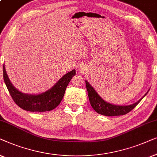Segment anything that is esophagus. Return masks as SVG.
Returning a JSON list of instances; mask_svg holds the SVG:
<instances>
[{"label": "esophagus", "instance_id": "esophagus-1", "mask_svg": "<svg viewBox=\"0 0 157 157\" xmlns=\"http://www.w3.org/2000/svg\"><path fill=\"white\" fill-rule=\"evenodd\" d=\"M82 71H84V70H83L82 68H81V72H82Z\"/></svg>", "mask_w": 157, "mask_h": 157}]
</instances>
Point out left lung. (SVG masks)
<instances>
[{"mask_svg": "<svg viewBox=\"0 0 157 157\" xmlns=\"http://www.w3.org/2000/svg\"><path fill=\"white\" fill-rule=\"evenodd\" d=\"M85 84L86 88H87V90L88 97H89V100L92 107L98 113L105 116H120L129 113L140 102V101L147 94H146L142 99H140V100L136 101V103L133 104V105L128 106L114 105L104 101L87 81H85Z\"/></svg>", "mask_w": 157, "mask_h": 157, "instance_id": "obj_1", "label": "left lung"}]
</instances>
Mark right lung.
<instances>
[{"label": "right lung", "instance_id": "obj_1", "mask_svg": "<svg viewBox=\"0 0 157 157\" xmlns=\"http://www.w3.org/2000/svg\"><path fill=\"white\" fill-rule=\"evenodd\" d=\"M75 75V70L65 75L48 91L37 95L21 93L15 89L10 82L3 65V79L8 92L16 105L26 111L43 112L55 109L63 100L66 87Z\"/></svg>", "mask_w": 157, "mask_h": 157}]
</instances>
